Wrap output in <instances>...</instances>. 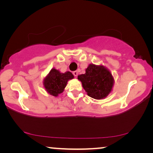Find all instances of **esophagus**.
<instances>
[{"label":"esophagus","mask_w":153,"mask_h":153,"mask_svg":"<svg viewBox=\"0 0 153 153\" xmlns=\"http://www.w3.org/2000/svg\"><path fill=\"white\" fill-rule=\"evenodd\" d=\"M73 74H74V76L75 77H77V74H78V73H77V71H73Z\"/></svg>","instance_id":"esophagus-1"}]
</instances>
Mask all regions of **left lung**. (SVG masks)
Here are the masks:
<instances>
[{
	"mask_svg": "<svg viewBox=\"0 0 153 153\" xmlns=\"http://www.w3.org/2000/svg\"><path fill=\"white\" fill-rule=\"evenodd\" d=\"M77 79L89 97L94 99H103L112 91L114 79L112 74L103 65L90 64L84 74L79 75Z\"/></svg>",
	"mask_w": 153,
	"mask_h": 153,
	"instance_id": "8db88e82",
	"label": "left lung"
}]
</instances>
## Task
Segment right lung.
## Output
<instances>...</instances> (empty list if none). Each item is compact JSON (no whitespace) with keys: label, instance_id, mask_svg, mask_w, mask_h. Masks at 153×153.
Returning <instances> with one entry per match:
<instances>
[{"label":"right lung","instance_id":"obj_1","mask_svg":"<svg viewBox=\"0 0 153 153\" xmlns=\"http://www.w3.org/2000/svg\"><path fill=\"white\" fill-rule=\"evenodd\" d=\"M74 77V75L70 71L61 73L57 69L53 68L44 79L43 85L48 94L57 97L64 91L67 82Z\"/></svg>","mask_w":153,"mask_h":153}]
</instances>
